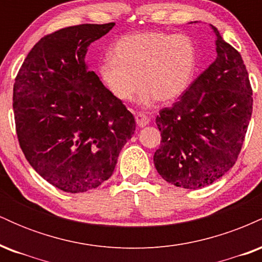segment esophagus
I'll return each mask as SVG.
<instances>
[{
    "label": "esophagus",
    "instance_id": "obj_1",
    "mask_svg": "<svg viewBox=\"0 0 262 262\" xmlns=\"http://www.w3.org/2000/svg\"><path fill=\"white\" fill-rule=\"evenodd\" d=\"M135 121H137V124L138 127L143 128L145 127V125L149 124V117L145 116L144 113H137V116H135Z\"/></svg>",
    "mask_w": 262,
    "mask_h": 262
}]
</instances>
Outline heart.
Returning a JSON list of instances; mask_svg holds the SVG:
<instances>
[{
	"mask_svg": "<svg viewBox=\"0 0 262 262\" xmlns=\"http://www.w3.org/2000/svg\"><path fill=\"white\" fill-rule=\"evenodd\" d=\"M112 58L98 66L108 91L118 101H128L139 81V102L146 106L156 98L170 102L182 96L198 66L197 48L191 38L161 32L124 35L114 44Z\"/></svg>",
	"mask_w": 262,
	"mask_h": 262,
	"instance_id": "b5f03b06",
	"label": "heart"
}]
</instances>
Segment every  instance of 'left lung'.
Wrapping results in <instances>:
<instances>
[{"mask_svg":"<svg viewBox=\"0 0 262 262\" xmlns=\"http://www.w3.org/2000/svg\"><path fill=\"white\" fill-rule=\"evenodd\" d=\"M217 59L179 101L156 117L161 143L154 164L165 181L198 189L235 164L252 112V90L242 55L218 29Z\"/></svg>","mask_w":262,"mask_h":262,"instance_id":"1","label":"left lung"}]
</instances>
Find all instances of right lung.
Segmentation results:
<instances>
[{"mask_svg": "<svg viewBox=\"0 0 262 262\" xmlns=\"http://www.w3.org/2000/svg\"><path fill=\"white\" fill-rule=\"evenodd\" d=\"M114 27L79 25L45 35L18 71L13 112L19 146L45 181L70 193L112 176L134 117L89 70L90 44Z\"/></svg>", "mask_w": 262, "mask_h": 262, "instance_id": "right-lung-1", "label": "right lung"}]
</instances>
